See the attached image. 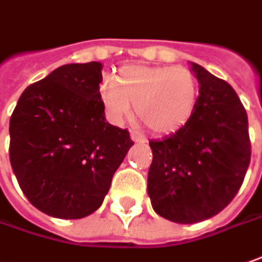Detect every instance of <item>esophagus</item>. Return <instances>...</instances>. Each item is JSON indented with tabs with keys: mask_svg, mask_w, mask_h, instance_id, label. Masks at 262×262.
Here are the masks:
<instances>
[{
	"mask_svg": "<svg viewBox=\"0 0 262 262\" xmlns=\"http://www.w3.org/2000/svg\"><path fill=\"white\" fill-rule=\"evenodd\" d=\"M131 140H133L134 143H147V140H145L144 137L135 134V133H131Z\"/></svg>",
	"mask_w": 262,
	"mask_h": 262,
	"instance_id": "obj_1",
	"label": "esophagus"
}]
</instances>
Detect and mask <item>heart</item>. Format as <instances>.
<instances>
[{"instance_id": "heart-1", "label": "heart", "mask_w": 262, "mask_h": 262, "mask_svg": "<svg viewBox=\"0 0 262 262\" xmlns=\"http://www.w3.org/2000/svg\"><path fill=\"white\" fill-rule=\"evenodd\" d=\"M98 94L111 124H122L134 103L137 117L156 134H173L192 117L198 83L183 66L129 64L119 69L117 79L103 78Z\"/></svg>"}]
</instances>
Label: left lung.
I'll return each mask as SVG.
<instances>
[{
	"label": "left lung",
	"mask_w": 262,
	"mask_h": 262,
	"mask_svg": "<svg viewBox=\"0 0 262 262\" xmlns=\"http://www.w3.org/2000/svg\"><path fill=\"white\" fill-rule=\"evenodd\" d=\"M199 96L177 133L151 140L147 192L152 209L176 224H196L225 209L251 160L248 117L225 80L190 61Z\"/></svg>",
	"instance_id": "left-lung-1"
}]
</instances>
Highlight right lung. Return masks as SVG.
<instances>
[{
  "mask_svg": "<svg viewBox=\"0 0 262 262\" xmlns=\"http://www.w3.org/2000/svg\"><path fill=\"white\" fill-rule=\"evenodd\" d=\"M102 63H70L30 85L10 119V161L43 213L80 219L102 205L133 141L106 122L98 94Z\"/></svg>",
  "mask_w": 262,
  "mask_h": 262,
  "instance_id": "obj_1",
  "label": "right lung"
}]
</instances>
